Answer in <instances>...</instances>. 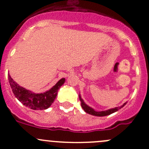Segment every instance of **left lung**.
I'll use <instances>...</instances> for the list:
<instances>
[{
	"label": "left lung",
	"instance_id": "1",
	"mask_svg": "<svg viewBox=\"0 0 149 149\" xmlns=\"http://www.w3.org/2000/svg\"><path fill=\"white\" fill-rule=\"evenodd\" d=\"M79 100H80L81 101V107L83 108L84 110L85 111L86 113L88 114H90V115H94V116H99V117H102V116H107V115H111V114L114 113V112H117V111L119 110L120 109H121L122 107H123L125 106V105L127 104V102H126L125 103L123 104V105L120 107H115V108H112V109H108V110H106V111H101V112H97V111L94 110V109H92L91 107H90L89 106H88L87 104H86L85 103H84V100H82L81 97V96L79 95Z\"/></svg>",
	"mask_w": 149,
	"mask_h": 149
}]
</instances>
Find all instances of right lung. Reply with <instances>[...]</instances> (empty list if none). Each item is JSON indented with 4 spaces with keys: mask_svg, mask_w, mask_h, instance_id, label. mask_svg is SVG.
<instances>
[{
    "mask_svg": "<svg viewBox=\"0 0 149 149\" xmlns=\"http://www.w3.org/2000/svg\"><path fill=\"white\" fill-rule=\"evenodd\" d=\"M8 81L12 91L18 100L24 106L34 110H42L49 108L56 98L60 87L65 83V79L63 78L49 91L42 94H34L16 84L10 77L9 73Z\"/></svg>",
    "mask_w": 149,
    "mask_h": 149,
    "instance_id": "right-lung-1",
    "label": "right lung"
}]
</instances>
